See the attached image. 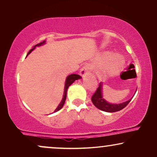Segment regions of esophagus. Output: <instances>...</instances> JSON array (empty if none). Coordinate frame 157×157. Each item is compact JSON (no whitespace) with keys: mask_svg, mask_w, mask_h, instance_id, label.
<instances>
[{"mask_svg":"<svg viewBox=\"0 0 157 157\" xmlns=\"http://www.w3.org/2000/svg\"><path fill=\"white\" fill-rule=\"evenodd\" d=\"M89 66H83V67L81 68L80 71V76L82 77H83L86 76V75H88V74H89Z\"/></svg>","mask_w":157,"mask_h":157,"instance_id":"esophagus-1","label":"esophagus"}]
</instances>
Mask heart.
I'll list each match as a JSON object with an SVG mask.
<instances>
[{"label": "heart", "mask_w": 157, "mask_h": 157, "mask_svg": "<svg viewBox=\"0 0 157 157\" xmlns=\"http://www.w3.org/2000/svg\"><path fill=\"white\" fill-rule=\"evenodd\" d=\"M109 58L110 60L109 61V63H108V68L110 70L117 69L119 66L124 63L123 58L119 55H112V54L108 52V53L105 54V60H109Z\"/></svg>", "instance_id": "b5f03b06"}]
</instances>
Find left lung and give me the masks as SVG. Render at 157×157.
Listing matches in <instances>:
<instances>
[{
    "mask_svg": "<svg viewBox=\"0 0 157 157\" xmlns=\"http://www.w3.org/2000/svg\"><path fill=\"white\" fill-rule=\"evenodd\" d=\"M102 87H103V83L100 82L99 87L97 88L96 92L91 97V101L95 107L97 109L101 110V111H105V112H116L125 107L130 102L131 99L127 100V101L122 102V103H111L104 99L103 94H102ZM136 93V92H135Z\"/></svg>",
    "mask_w": 157,
    "mask_h": 157,
    "instance_id": "1",
    "label": "left lung"
}]
</instances>
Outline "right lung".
Segmentation results:
<instances>
[{
	"mask_svg": "<svg viewBox=\"0 0 157 157\" xmlns=\"http://www.w3.org/2000/svg\"><path fill=\"white\" fill-rule=\"evenodd\" d=\"M46 43V40L43 41L42 43H40V44L35 45V46H34L33 47H32V48L31 50H30L29 52V53L27 54L26 57L28 56L29 55L31 52L33 51L34 49L36 47H37V46H43V45H44ZM81 77L80 76V75H75V74H71V75H68V76H67V77H66V81H65V86H64V92H63V98H62V100H61V102H60V104H59L58 106H57V108L55 110V112H57V111H58L59 110H60L61 109L63 108V106L64 103H65V101H66V93H67V90L68 89V87H69L70 86H71V84L73 83L74 82H75V80H79V79H80Z\"/></svg>",
	"mask_w": 157,
	"mask_h": 157,
	"instance_id": "add662e5",
	"label": "right lung"
}]
</instances>
